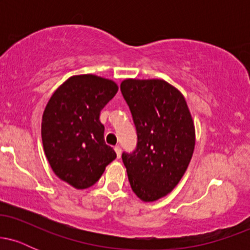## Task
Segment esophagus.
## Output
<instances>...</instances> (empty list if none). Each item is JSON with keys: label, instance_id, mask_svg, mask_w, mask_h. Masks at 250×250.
Returning <instances> with one entry per match:
<instances>
[{"label": "esophagus", "instance_id": "34e87169", "mask_svg": "<svg viewBox=\"0 0 250 250\" xmlns=\"http://www.w3.org/2000/svg\"><path fill=\"white\" fill-rule=\"evenodd\" d=\"M115 153H116V156H117V159H120V157H121V154H122V149L119 147V146H116L115 148Z\"/></svg>", "mask_w": 250, "mask_h": 250}]
</instances>
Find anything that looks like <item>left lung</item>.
<instances>
[{
	"label": "left lung",
	"instance_id": "obj_1",
	"mask_svg": "<svg viewBox=\"0 0 250 250\" xmlns=\"http://www.w3.org/2000/svg\"><path fill=\"white\" fill-rule=\"evenodd\" d=\"M121 91L136 127L137 146L123 153L130 187L143 202L167 196L187 170L195 125L185 96L165 80L125 79Z\"/></svg>",
	"mask_w": 250,
	"mask_h": 250
}]
</instances>
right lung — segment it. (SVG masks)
<instances>
[{"label":"right lung","instance_id":"right-lung-1","mask_svg":"<svg viewBox=\"0 0 250 250\" xmlns=\"http://www.w3.org/2000/svg\"><path fill=\"white\" fill-rule=\"evenodd\" d=\"M113 80L94 75L70 76L45 105L41 135L44 154L59 179L71 187L85 189L99 181L116 159L104 142V125L100 114L116 95Z\"/></svg>","mask_w":250,"mask_h":250}]
</instances>
